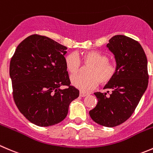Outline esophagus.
I'll list each match as a JSON object with an SVG mask.
<instances>
[{"label":"esophagus","instance_id":"1","mask_svg":"<svg viewBox=\"0 0 153 153\" xmlns=\"http://www.w3.org/2000/svg\"><path fill=\"white\" fill-rule=\"evenodd\" d=\"M87 95H88V94L85 93V92H83V91L79 92V97H84L87 96Z\"/></svg>","mask_w":153,"mask_h":153}]
</instances>
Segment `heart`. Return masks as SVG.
<instances>
[{
	"instance_id": "heart-1",
	"label": "heart",
	"mask_w": 153,
	"mask_h": 153,
	"mask_svg": "<svg viewBox=\"0 0 153 153\" xmlns=\"http://www.w3.org/2000/svg\"><path fill=\"white\" fill-rule=\"evenodd\" d=\"M108 56L96 51L82 53L81 61L85 65H91L87 71V76L77 75L71 79L72 85L84 92L90 91L100 84L110 82L117 74V68L114 63L108 61ZM80 59L74 53L68 54L65 58V65L71 75L78 74L81 70Z\"/></svg>"
}]
</instances>
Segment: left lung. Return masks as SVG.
<instances>
[{
    "label": "left lung",
    "instance_id": "8db88e82",
    "mask_svg": "<svg viewBox=\"0 0 153 153\" xmlns=\"http://www.w3.org/2000/svg\"><path fill=\"white\" fill-rule=\"evenodd\" d=\"M106 47L114 54L117 71L104 87L111 90L109 96V91L94 93L98 102L89 114L98 124L114 127L131 117L147 88V59L137 41L123 35L113 36Z\"/></svg>",
    "mask_w": 153,
    "mask_h": 153
}]
</instances>
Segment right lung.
Returning <instances> with one entry per match:
<instances>
[{
  "mask_svg": "<svg viewBox=\"0 0 153 153\" xmlns=\"http://www.w3.org/2000/svg\"><path fill=\"white\" fill-rule=\"evenodd\" d=\"M68 48L46 36L32 35L17 47L10 65L13 98L33 124L49 126L62 121L79 94L71 85L65 65ZM62 85L69 86L61 89Z\"/></svg>",
  "mask_w": 153,
  "mask_h": 153,
  "instance_id": "add662e5",
  "label": "right lung"
}]
</instances>
